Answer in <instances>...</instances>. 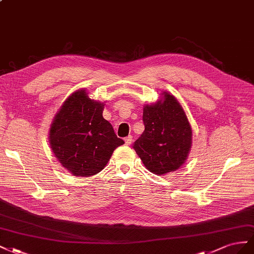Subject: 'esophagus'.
<instances>
[{
    "instance_id": "obj_1",
    "label": "esophagus",
    "mask_w": 254,
    "mask_h": 254,
    "mask_svg": "<svg viewBox=\"0 0 254 254\" xmlns=\"http://www.w3.org/2000/svg\"><path fill=\"white\" fill-rule=\"evenodd\" d=\"M125 141H126V143L127 144H131L132 143V141H133V137L129 135V136H127V137H126L125 138Z\"/></svg>"
}]
</instances>
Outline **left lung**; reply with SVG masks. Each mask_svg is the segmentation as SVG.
Masks as SVG:
<instances>
[{
	"label": "left lung",
	"instance_id": "1",
	"mask_svg": "<svg viewBox=\"0 0 254 254\" xmlns=\"http://www.w3.org/2000/svg\"><path fill=\"white\" fill-rule=\"evenodd\" d=\"M156 104L143 107L144 131L133 148L146 168L155 175L179 169L191 146V127L183 107L168 92Z\"/></svg>",
	"mask_w": 254,
	"mask_h": 254
}]
</instances>
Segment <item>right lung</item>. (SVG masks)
Here are the masks:
<instances>
[{
  "label": "right lung",
  "mask_w": 254,
  "mask_h": 254,
  "mask_svg": "<svg viewBox=\"0 0 254 254\" xmlns=\"http://www.w3.org/2000/svg\"><path fill=\"white\" fill-rule=\"evenodd\" d=\"M103 104L78 90L64 101L50 129V144L72 175L89 177L102 170L116 148L125 143L103 118Z\"/></svg>",
  "instance_id": "right-lung-1"
}]
</instances>
